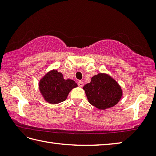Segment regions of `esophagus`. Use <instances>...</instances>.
I'll return each instance as SVG.
<instances>
[{
  "instance_id": "obj_1",
  "label": "esophagus",
  "mask_w": 156,
  "mask_h": 156,
  "mask_svg": "<svg viewBox=\"0 0 156 156\" xmlns=\"http://www.w3.org/2000/svg\"><path fill=\"white\" fill-rule=\"evenodd\" d=\"M78 85L79 86V87H82L84 86V82H82V81H80L79 80L78 82Z\"/></svg>"
}]
</instances>
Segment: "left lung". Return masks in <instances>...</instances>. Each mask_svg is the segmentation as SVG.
<instances>
[{
  "instance_id": "obj_1",
  "label": "left lung",
  "mask_w": 156,
  "mask_h": 156,
  "mask_svg": "<svg viewBox=\"0 0 156 156\" xmlns=\"http://www.w3.org/2000/svg\"><path fill=\"white\" fill-rule=\"evenodd\" d=\"M83 88L88 102L102 110L113 107L122 96L121 88L116 81L101 73L94 76L90 83L84 85Z\"/></svg>"
}]
</instances>
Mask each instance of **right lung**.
<instances>
[{
    "mask_svg": "<svg viewBox=\"0 0 156 156\" xmlns=\"http://www.w3.org/2000/svg\"><path fill=\"white\" fill-rule=\"evenodd\" d=\"M77 84L72 80H64L57 70L48 73L39 82V88L45 100L49 103L57 104L64 101L72 88Z\"/></svg>",
    "mask_w": 156,
    "mask_h": 156,
    "instance_id": "right-lung-1",
    "label": "right lung"
}]
</instances>
